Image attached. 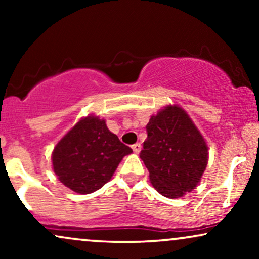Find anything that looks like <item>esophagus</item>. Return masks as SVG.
Wrapping results in <instances>:
<instances>
[{"label": "esophagus", "instance_id": "esophagus-1", "mask_svg": "<svg viewBox=\"0 0 259 259\" xmlns=\"http://www.w3.org/2000/svg\"><path fill=\"white\" fill-rule=\"evenodd\" d=\"M132 148H133L134 152H135V153H139L140 151H141V145H140V144H134L133 146H132Z\"/></svg>", "mask_w": 259, "mask_h": 259}]
</instances>
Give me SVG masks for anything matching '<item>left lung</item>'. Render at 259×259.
I'll return each instance as SVG.
<instances>
[{
  "mask_svg": "<svg viewBox=\"0 0 259 259\" xmlns=\"http://www.w3.org/2000/svg\"><path fill=\"white\" fill-rule=\"evenodd\" d=\"M140 158L160 195L183 197L201 181L208 163V147L189 114L179 106H167L151 117Z\"/></svg>",
  "mask_w": 259,
  "mask_h": 259,
  "instance_id": "8db88e82",
  "label": "left lung"
}]
</instances>
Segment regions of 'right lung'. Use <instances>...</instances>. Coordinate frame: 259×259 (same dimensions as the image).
I'll return each mask as SVG.
<instances>
[{
	"label": "right lung",
	"mask_w": 259,
	"mask_h": 259,
	"mask_svg": "<svg viewBox=\"0 0 259 259\" xmlns=\"http://www.w3.org/2000/svg\"><path fill=\"white\" fill-rule=\"evenodd\" d=\"M132 152V148L109 132L105 119L89 115L81 118L53 148V171L73 191L91 194L111 180L123 157Z\"/></svg>",
	"instance_id": "right-lung-1"
}]
</instances>
